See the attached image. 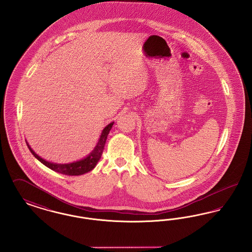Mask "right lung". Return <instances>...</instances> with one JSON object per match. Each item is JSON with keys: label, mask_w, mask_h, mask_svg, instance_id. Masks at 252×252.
<instances>
[{"label": "right lung", "mask_w": 252, "mask_h": 252, "mask_svg": "<svg viewBox=\"0 0 252 252\" xmlns=\"http://www.w3.org/2000/svg\"><path fill=\"white\" fill-rule=\"evenodd\" d=\"M113 124H114V122L108 124V126L103 129V131L101 133V136L98 140V143L96 144L94 149L93 150V152L89 156L86 157L85 158H82L81 160L72 162V163L58 164V163H53V162L47 161L38 155H36L27 142H26V144L34 157L37 158L41 163H43L45 166L52 169L53 171H56L58 173L67 175V176H80V175H83V174L92 171L94 168L95 167L97 162L101 158L104 147H105V144H106V141L108 138V133L110 131Z\"/></svg>", "instance_id": "add662e5"}]
</instances>
